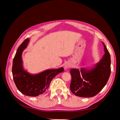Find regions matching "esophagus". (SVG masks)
Here are the masks:
<instances>
[{
  "mask_svg": "<svg viewBox=\"0 0 120 120\" xmlns=\"http://www.w3.org/2000/svg\"><path fill=\"white\" fill-rule=\"evenodd\" d=\"M70 68V64H66L64 65V69L65 70H66L68 68Z\"/></svg>",
  "mask_w": 120,
  "mask_h": 120,
  "instance_id": "obj_1",
  "label": "esophagus"
}]
</instances>
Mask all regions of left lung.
<instances>
[{
  "label": "left lung",
  "instance_id": "obj_1",
  "mask_svg": "<svg viewBox=\"0 0 120 120\" xmlns=\"http://www.w3.org/2000/svg\"><path fill=\"white\" fill-rule=\"evenodd\" d=\"M105 54L101 59L90 69L72 68L70 89L77 96L85 98L96 96L107 84L111 74V57L104 43Z\"/></svg>",
  "mask_w": 120,
  "mask_h": 120
}]
</instances>
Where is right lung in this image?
I'll use <instances>...</instances> for the list:
<instances>
[{
    "label": "right lung",
    "instance_id": "add662e5",
    "mask_svg": "<svg viewBox=\"0 0 120 120\" xmlns=\"http://www.w3.org/2000/svg\"><path fill=\"white\" fill-rule=\"evenodd\" d=\"M29 42V38L26 39L18 48L13 60L12 72L17 89L25 96L37 97L48 90L52 79L57 74L63 72L64 69H49L38 74H31L25 70L21 56Z\"/></svg>",
    "mask_w": 120,
    "mask_h": 120
}]
</instances>
